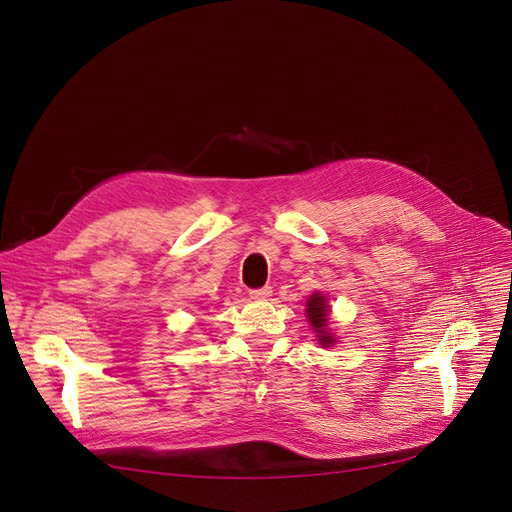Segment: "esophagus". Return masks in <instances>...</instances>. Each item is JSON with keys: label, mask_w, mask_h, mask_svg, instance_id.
Here are the masks:
<instances>
[{"label": "esophagus", "mask_w": 512, "mask_h": 512, "mask_svg": "<svg viewBox=\"0 0 512 512\" xmlns=\"http://www.w3.org/2000/svg\"><path fill=\"white\" fill-rule=\"evenodd\" d=\"M251 299H268L272 297V286H261V288H253V291H249Z\"/></svg>", "instance_id": "34e87169"}]
</instances>
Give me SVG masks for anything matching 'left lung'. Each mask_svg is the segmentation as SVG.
<instances>
[{"mask_svg": "<svg viewBox=\"0 0 512 512\" xmlns=\"http://www.w3.org/2000/svg\"><path fill=\"white\" fill-rule=\"evenodd\" d=\"M326 314H328L326 299L320 297L318 293L311 295V299L307 301V318H309L311 326H314V330L320 332V343L322 345L335 343V339H332V335L326 330Z\"/></svg>", "mask_w": 512, "mask_h": 512, "instance_id": "obj_1", "label": "left lung"}]
</instances>
